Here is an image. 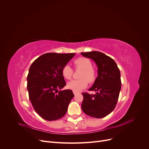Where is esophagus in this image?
I'll return each instance as SVG.
<instances>
[{
    "mask_svg": "<svg viewBox=\"0 0 149 149\" xmlns=\"http://www.w3.org/2000/svg\"><path fill=\"white\" fill-rule=\"evenodd\" d=\"M73 93H74V95H76V94H77V93H76V92H74V91H73Z\"/></svg>",
    "mask_w": 149,
    "mask_h": 149,
    "instance_id": "obj_1",
    "label": "esophagus"
}]
</instances>
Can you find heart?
I'll list each match as a JSON object with an SVG mask.
<instances>
[{
	"mask_svg": "<svg viewBox=\"0 0 149 149\" xmlns=\"http://www.w3.org/2000/svg\"><path fill=\"white\" fill-rule=\"evenodd\" d=\"M73 64L76 70H81L79 80H73L67 84V88L73 90L74 92H79L87 86L88 82L90 84L93 83L96 80V72L93 68L91 61L88 58L80 57L76 59ZM62 76L66 79H71L73 76V70L69 65H65L61 70Z\"/></svg>",
	"mask_w": 149,
	"mask_h": 149,
	"instance_id": "obj_1",
	"label": "heart"
}]
</instances>
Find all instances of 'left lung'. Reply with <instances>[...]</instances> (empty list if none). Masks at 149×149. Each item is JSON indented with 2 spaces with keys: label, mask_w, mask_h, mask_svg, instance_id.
Wrapping results in <instances>:
<instances>
[{
  "label": "left lung",
  "mask_w": 149,
  "mask_h": 149,
  "mask_svg": "<svg viewBox=\"0 0 149 149\" xmlns=\"http://www.w3.org/2000/svg\"><path fill=\"white\" fill-rule=\"evenodd\" d=\"M91 58L97 66L98 76L89 91L96 93H83L81 109L86 114L95 118H102L114 109L121 89L120 70L116 62L101 52L81 53Z\"/></svg>",
  "instance_id": "1"
}]
</instances>
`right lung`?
Here are the masks:
<instances>
[{
  "instance_id": "obj_1",
  "label": "right lung",
  "mask_w": 149,
  "mask_h": 149,
  "mask_svg": "<svg viewBox=\"0 0 149 149\" xmlns=\"http://www.w3.org/2000/svg\"><path fill=\"white\" fill-rule=\"evenodd\" d=\"M74 53H48L37 58L31 65L27 76V89L33 109L47 120L63 117L74 97L70 89L59 91L66 82L62 76L64 66Z\"/></svg>"
}]
</instances>
